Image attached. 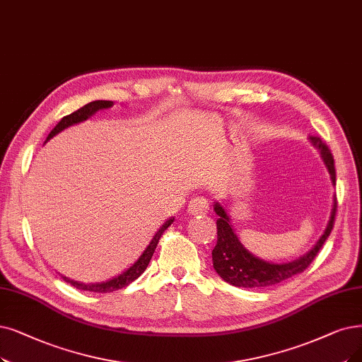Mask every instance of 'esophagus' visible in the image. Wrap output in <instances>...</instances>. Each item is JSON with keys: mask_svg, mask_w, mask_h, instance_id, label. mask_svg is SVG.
<instances>
[{"mask_svg": "<svg viewBox=\"0 0 362 362\" xmlns=\"http://www.w3.org/2000/svg\"><path fill=\"white\" fill-rule=\"evenodd\" d=\"M209 211V204L206 202V199L204 197H194L190 205H189V212L192 215H205Z\"/></svg>", "mask_w": 362, "mask_h": 362, "instance_id": "esophagus-1", "label": "esophagus"}]
</instances>
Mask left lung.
<instances>
[{"label": "left lung", "mask_w": 362, "mask_h": 362, "mask_svg": "<svg viewBox=\"0 0 362 362\" xmlns=\"http://www.w3.org/2000/svg\"><path fill=\"white\" fill-rule=\"evenodd\" d=\"M310 141L313 146L321 151L322 160L328 168V172L331 175V181L332 184H336L334 158H332V154L328 146L320 136H310ZM214 211L220 216V218L216 220V245L212 250L214 269L226 282L235 286L263 288V286H270L274 284L284 282L285 279H290L310 266L317 252H320V250L322 248L327 238L329 236L332 227H334L336 212H337V199L334 197V205H332L331 216L324 235L321 236L320 240H317L315 247L306 255L296 259V262L282 263V264L267 263L264 259H259L254 257L251 252H248L243 248V245L239 242L233 228H231L228 215L226 214L224 208L218 204H215Z\"/></svg>", "instance_id": "1"}]
</instances>
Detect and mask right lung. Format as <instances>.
<instances>
[{"label":"right lung","mask_w":362,"mask_h":362,"mask_svg":"<svg viewBox=\"0 0 362 362\" xmlns=\"http://www.w3.org/2000/svg\"><path fill=\"white\" fill-rule=\"evenodd\" d=\"M110 107H112V100H93V103L86 104V105L81 107L80 110H77V111H74V112H71L69 115H65V117H62V120H61L59 123H57V124L53 127V131L49 134L47 141H49L50 138H53L56 134H59L61 131H64L65 127L72 126V124H76V123H80V122H83V120H86V119H89L90 115L95 114L98 110L110 108ZM172 221H173V218L168 220L160 228H158V231L154 235V238H153V240L150 242L147 250L144 251L142 255L138 258V262H136L134 266L129 267L126 272H123V273L120 274V276L114 278V279H111V281H107V282H103V284H81V282L71 281V279L62 276L64 281L68 282V284H71L72 286L78 288V290L92 291V293H112V291H115V290H120V288H123V286H127L129 284H132L135 279H138V278L141 276V274L144 273V270L147 269V266H148V263H150V259H151V257H153V254H154V251H156V247H157L158 240H160L162 235L165 233V230L172 224Z\"/></svg>","instance_id":"obj_1"}]
</instances>
